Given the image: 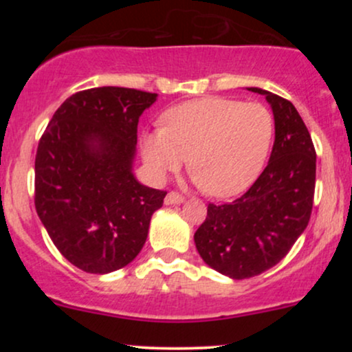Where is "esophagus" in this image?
Instances as JSON below:
<instances>
[{
	"mask_svg": "<svg viewBox=\"0 0 352 352\" xmlns=\"http://www.w3.org/2000/svg\"><path fill=\"white\" fill-rule=\"evenodd\" d=\"M182 201H184V197L177 192H168L165 197V205H179Z\"/></svg>",
	"mask_w": 352,
	"mask_h": 352,
	"instance_id": "1",
	"label": "esophagus"
}]
</instances>
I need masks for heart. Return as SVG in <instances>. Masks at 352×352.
I'll use <instances>...</instances> for the list:
<instances>
[{"mask_svg": "<svg viewBox=\"0 0 352 352\" xmlns=\"http://www.w3.org/2000/svg\"><path fill=\"white\" fill-rule=\"evenodd\" d=\"M273 135V114L263 104L205 98L168 109L162 129L140 137V148L157 179L179 170L188 157V170L205 193L232 197L263 170Z\"/></svg>", "mask_w": 352, "mask_h": 352, "instance_id": "heart-1", "label": "heart"}]
</instances>
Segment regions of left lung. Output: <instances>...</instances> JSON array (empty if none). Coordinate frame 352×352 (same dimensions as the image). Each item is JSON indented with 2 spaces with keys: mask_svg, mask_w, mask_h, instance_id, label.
Wrapping results in <instances>:
<instances>
[{
  "mask_svg": "<svg viewBox=\"0 0 352 352\" xmlns=\"http://www.w3.org/2000/svg\"><path fill=\"white\" fill-rule=\"evenodd\" d=\"M274 117L270 162L256 182L230 204H208L195 246L210 268L233 278L256 276L288 254L308 227L316 184V151L289 100L260 87Z\"/></svg>",
  "mask_w": 352,
  "mask_h": 352,
  "instance_id": "1",
  "label": "left lung"
}]
</instances>
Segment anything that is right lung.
<instances>
[{
	"instance_id": "add662e5",
	"label": "right lung",
	"mask_w": 352,
	"mask_h": 352,
	"mask_svg": "<svg viewBox=\"0 0 352 352\" xmlns=\"http://www.w3.org/2000/svg\"><path fill=\"white\" fill-rule=\"evenodd\" d=\"M157 94L94 87L64 100L39 140L34 205L60 254L86 273L124 268L140 253L167 192L135 179L137 124Z\"/></svg>"
}]
</instances>
